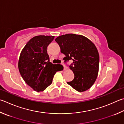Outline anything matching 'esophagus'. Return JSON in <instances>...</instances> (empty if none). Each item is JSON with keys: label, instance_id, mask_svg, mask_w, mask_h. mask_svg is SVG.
I'll return each instance as SVG.
<instances>
[{"label": "esophagus", "instance_id": "1", "mask_svg": "<svg viewBox=\"0 0 124 124\" xmlns=\"http://www.w3.org/2000/svg\"><path fill=\"white\" fill-rule=\"evenodd\" d=\"M62 65H63V68H64V70H66V69H67V67L65 66V65L64 64H62Z\"/></svg>", "mask_w": 124, "mask_h": 124}]
</instances>
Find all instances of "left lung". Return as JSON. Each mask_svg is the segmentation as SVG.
Masks as SVG:
<instances>
[{
    "instance_id": "1",
    "label": "left lung",
    "mask_w": 124,
    "mask_h": 124,
    "mask_svg": "<svg viewBox=\"0 0 124 124\" xmlns=\"http://www.w3.org/2000/svg\"><path fill=\"white\" fill-rule=\"evenodd\" d=\"M61 52L66 57L64 62L73 60L69 68L74 74V79L67 84L76 91L82 92L89 89L97 78L99 55L96 46L82 35L69 33L55 39Z\"/></svg>"
}]
</instances>
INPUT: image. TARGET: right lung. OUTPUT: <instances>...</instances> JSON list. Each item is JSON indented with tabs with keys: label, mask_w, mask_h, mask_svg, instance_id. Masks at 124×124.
Wrapping results in <instances>:
<instances>
[{
	"label": "right lung",
	"mask_w": 124,
	"mask_h": 124,
	"mask_svg": "<svg viewBox=\"0 0 124 124\" xmlns=\"http://www.w3.org/2000/svg\"><path fill=\"white\" fill-rule=\"evenodd\" d=\"M54 36H37L27 43L20 54L18 69L26 84L35 91H43L53 81L62 65L50 62L46 48Z\"/></svg>",
	"instance_id": "right-lung-1"
}]
</instances>
